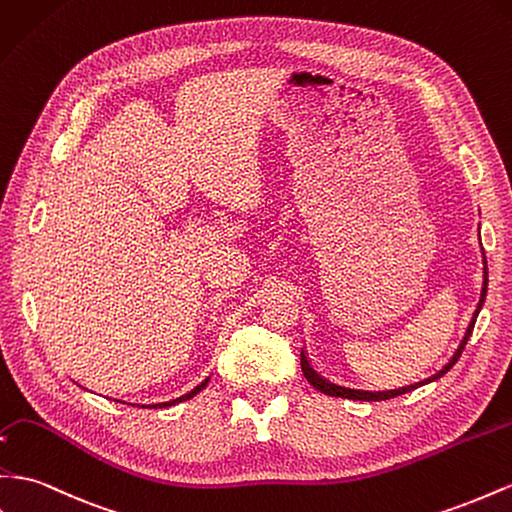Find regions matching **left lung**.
<instances>
[{
  "mask_svg": "<svg viewBox=\"0 0 512 512\" xmlns=\"http://www.w3.org/2000/svg\"><path fill=\"white\" fill-rule=\"evenodd\" d=\"M482 254H485V252H482ZM487 282H489V273H487V258H485V282H482V293H480L478 308H476V312H474V316H472V323H469V327H467V331H465V338L461 340L457 353L452 355L450 362H448L444 368H441V370L437 372V375L428 377V379H424V381H420V383L405 385V388H398V390H385V392L351 390V388H342V385H338V383H331V381L323 379V377L319 375V372H316V370L310 366L306 353L301 351V370H303V375H306V379H308V383L312 385V388H316L319 392H323V394H327V396H340V398H353V400H388V398H394V396H400V394H407V392H411V390H416V388H420V385H424V383H431V381H435V379H439V377H444L446 372H448L454 364H457V359L461 357V353H463V349H465V344H467L469 336H472L476 316H478V312H480V308H482V303H485V297H487Z\"/></svg>",
  "mask_w": 512,
  "mask_h": 512,
  "instance_id": "left-lung-1",
  "label": "left lung"
}]
</instances>
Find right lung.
Returning a JSON list of instances; mask_svg holds the SVG:
<instances>
[{"instance_id": "right-lung-1", "label": "right lung", "mask_w": 512, "mask_h": 512, "mask_svg": "<svg viewBox=\"0 0 512 512\" xmlns=\"http://www.w3.org/2000/svg\"><path fill=\"white\" fill-rule=\"evenodd\" d=\"M204 385H206V381L202 383V385H198V388L196 390H191L189 394H185V396H181V398H174V400H170V403H161V405H148V407H172V405H176V403H183V400H189V398H193V396H196L200 390H204ZM142 407H146V405H142Z\"/></svg>"}]
</instances>
